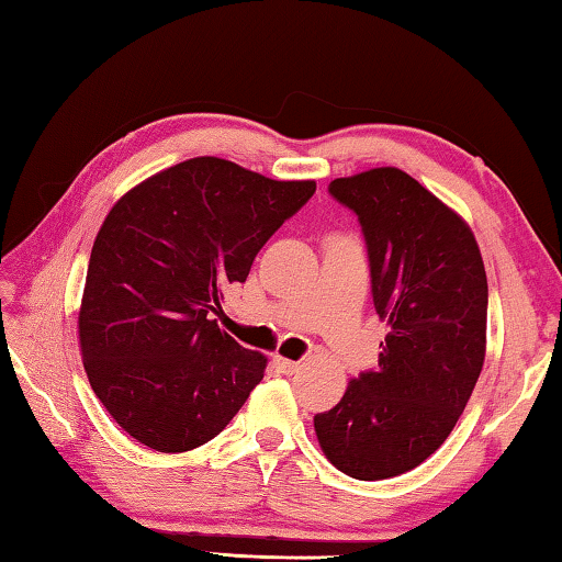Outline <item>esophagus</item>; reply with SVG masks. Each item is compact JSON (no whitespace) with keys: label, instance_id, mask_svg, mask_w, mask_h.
<instances>
[{"label":"esophagus","instance_id":"34e87169","mask_svg":"<svg viewBox=\"0 0 562 562\" xmlns=\"http://www.w3.org/2000/svg\"><path fill=\"white\" fill-rule=\"evenodd\" d=\"M274 367H278L282 374H294L300 369V361H292V359H284V357H274Z\"/></svg>","mask_w":562,"mask_h":562}]
</instances>
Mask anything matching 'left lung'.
Wrapping results in <instances>:
<instances>
[{"label":"left lung","instance_id":"8db88e82","mask_svg":"<svg viewBox=\"0 0 562 562\" xmlns=\"http://www.w3.org/2000/svg\"><path fill=\"white\" fill-rule=\"evenodd\" d=\"M367 243L372 297L389 335L379 367L315 416L322 451L359 481L429 459L469 404L486 357L488 282L471 227L398 168L337 178Z\"/></svg>","mask_w":562,"mask_h":562}]
</instances>
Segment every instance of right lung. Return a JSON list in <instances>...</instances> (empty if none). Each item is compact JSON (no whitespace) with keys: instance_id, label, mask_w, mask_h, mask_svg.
<instances>
[{"instance_id":"obj_1","label":"right lung","mask_w":562,"mask_h":562,"mask_svg":"<svg viewBox=\"0 0 562 562\" xmlns=\"http://www.w3.org/2000/svg\"><path fill=\"white\" fill-rule=\"evenodd\" d=\"M315 190V180H272L203 156L111 207L91 250L79 339L91 389L133 439L160 453L198 449L262 382L268 359L213 315Z\"/></svg>"}]
</instances>
